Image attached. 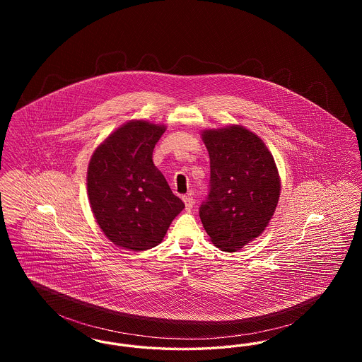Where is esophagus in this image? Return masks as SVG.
<instances>
[{
	"mask_svg": "<svg viewBox=\"0 0 362 362\" xmlns=\"http://www.w3.org/2000/svg\"><path fill=\"white\" fill-rule=\"evenodd\" d=\"M182 199H183V202L186 205V210H191L192 206H194V198L191 195H183Z\"/></svg>",
	"mask_w": 362,
	"mask_h": 362,
	"instance_id": "esophagus-1",
	"label": "esophagus"
}]
</instances>
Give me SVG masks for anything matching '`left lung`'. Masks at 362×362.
Returning a JSON list of instances; mask_svg holds the SVG:
<instances>
[{"instance_id":"obj_1","label":"left lung","mask_w":362,"mask_h":362,"mask_svg":"<svg viewBox=\"0 0 362 362\" xmlns=\"http://www.w3.org/2000/svg\"><path fill=\"white\" fill-rule=\"evenodd\" d=\"M210 182L199 217L214 245L236 251L264 230L276 211L279 176L263 141L241 126L202 134Z\"/></svg>"}]
</instances>
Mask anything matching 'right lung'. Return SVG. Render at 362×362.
I'll return each mask as SVG.
<instances>
[{"instance_id":"obj_1","label":"right lung","mask_w":362,"mask_h":362,"mask_svg":"<svg viewBox=\"0 0 362 362\" xmlns=\"http://www.w3.org/2000/svg\"><path fill=\"white\" fill-rule=\"evenodd\" d=\"M164 126L133 121L95 151L88 167V195L104 235L114 244L145 251L165 236L183 201L153 164Z\"/></svg>"}]
</instances>
